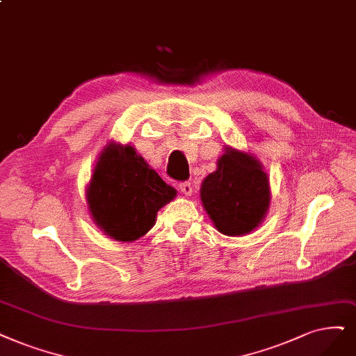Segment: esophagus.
<instances>
[{"instance_id": "1", "label": "esophagus", "mask_w": 356, "mask_h": 356, "mask_svg": "<svg viewBox=\"0 0 356 356\" xmlns=\"http://www.w3.org/2000/svg\"><path fill=\"white\" fill-rule=\"evenodd\" d=\"M179 188H180L181 193H185L186 196H189V195L192 193V183H191V181H183V183H180Z\"/></svg>"}]
</instances>
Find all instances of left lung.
Listing matches in <instances>:
<instances>
[{
  "mask_svg": "<svg viewBox=\"0 0 356 356\" xmlns=\"http://www.w3.org/2000/svg\"><path fill=\"white\" fill-rule=\"evenodd\" d=\"M201 200L218 232L227 236L249 233L268 209L267 175L252 155L226 148L217 170L202 181Z\"/></svg>",
  "mask_w": 356,
  "mask_h": 356,
  "instance_id": "1",
  "label": "left lung"
}]
</instances>
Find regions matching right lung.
<instances>
[{
  "mask_svg": "<svg viewBox=\"0 0 356 356\" xmlns=\"http://www.w3.org/2000/svg\"><path fill=\"white\" fill-rule=\"evenodd\" d=\"M176 191L158 176L134 147L110 145L95 165L88 188L89 211L110 238L131 242L147 233L158 209Z\"/></svg>",
  "mask_w": 356,
  "mask_h": 356,
  "instance_id": "obj_1",
  "label": "right lung"
}]
</instances>
